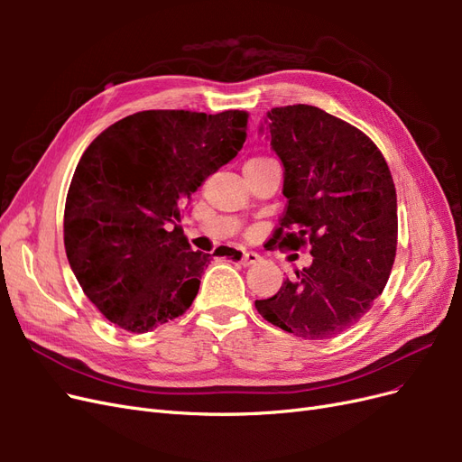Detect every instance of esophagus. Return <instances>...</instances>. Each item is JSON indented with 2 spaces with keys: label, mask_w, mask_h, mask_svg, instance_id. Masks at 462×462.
Returning <instances> with one entry per match:
<instances>
[{
  "label": "esophagus",
  "mask_w": 462,
  "mask_h": 462,
  "mask_svg": "<svg viewBox=\"0 0 462 462\" xmlns=\"http://www.w3.org/2000/svg\"><path fill=\"white\" fill-rule=\"evenodd\" d=\"M260 260H262V256H260V254L253 253V250H248V253H245V254H243L241 263H243V265H253V263H258Z\"/></svg>",
  "instance_id": "esophagus-1"
}]
</instances>
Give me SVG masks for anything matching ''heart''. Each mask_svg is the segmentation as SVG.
<instances>
[{
	"mask_svg": "<svg viewBox=\"0 0 462 462\" xmlns=\"http://www.w3.org/2000/svg\"><path fill=\"white\" fill-rule=\"evenodd\" d=\"M256 160H265V158H254V160H250V162H256Z\"/></svg>",
	"mask_w": 462,
	"mask_h": 462,
	"instance_id": "1",
	"label": "heart"
}]
</instances>
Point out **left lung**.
<instances>
[{"instance_id":"left-lung-1","label":"left lung","mask_w":462,"mask_h":462,"mask_svg":"<svg viewBox=\"0 0 462 462\" xmlns=\"http://www.w3.org/2000/svg\"><path fill=\"white\" fill-rule=\"evenodd\" d=\"M272 148L283 163L285 212L279 248L309 246V268L256 300L270 324L302 339H331L382 295L397 253V194L383 153L324 109L297 104L268 111Z\"/></svg>"}]
</instances>
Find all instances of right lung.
Returning a JSON list of instances; mask_svg holds the SVG:
<instances>
[{
	"label": "right lung",
	"instance_id": "right-lung-1",
	"mask_svg": "<svg viewBox=\"0 0 462 462\" xmlns=\"http://www.w3.org/2000/svg\"><path fill=\"white\" fill-rule=\"evenodd\" d=\"M246 123L239 109L138 111L82 153L65 202V253L111 324L146 333L189 310L209 254L190 248L180 208L239 153Z\"/></svg>",
	"mask_w": 462,
	"mask_h": 462
}]
</instances>
